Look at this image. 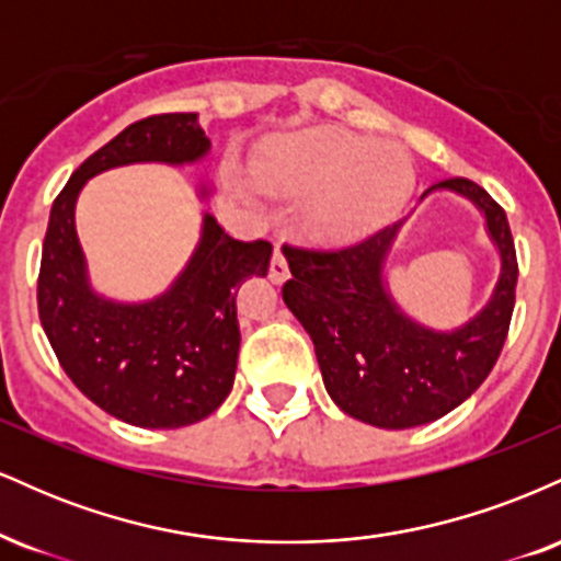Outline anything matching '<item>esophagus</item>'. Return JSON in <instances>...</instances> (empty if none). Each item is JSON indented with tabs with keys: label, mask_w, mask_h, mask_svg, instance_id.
Returning <instances> with one entry per match:
<instances>
[{
	"label": "esophagus",
	"mask_w": 561,
	"mask_h": 561,
	"mask_svg": "<svg viewBox=\"0 0 561 561\" xmlns=\"http://www.w3.org/2000/svg\"><path fill=\"white\" fill-rule=\"evenodd\" d=\"M289 276V268H287V259H285V250H282V244H276L274 248V259H272V266H268V279L274 282V285H282Z\"/></svg>",
	"instance_id": "obj_1"
}]
</instances>
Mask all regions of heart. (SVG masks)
<instances>
[{"label": "heart", "instance_id": "1", "mask_svg": "<svg viewBox=\"0 0 561 561\" xmlns=\"http://www.w3.org/2000/svg\"><path fill=\"white\" fill-rule=\"evenodd\" d=\"M268 192L306 195L302 221L324 242H347L388 224L411 195L414 165L401 145L321 126L268 141L255 158Z\"/></svg>", "mask_w": 561, "mask_h": 561}]
</instances>
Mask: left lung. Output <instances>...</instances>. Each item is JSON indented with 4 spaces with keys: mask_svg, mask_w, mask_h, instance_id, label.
Here are the masks:
<instances>
[{
    "mask_svg": "<svg viewBox=\"0 0 561 561\" xmlns=\"http://www.w3.org/2000/svg\"><path fill=\"white\" fill-rule=\"evenodd\" d=\"M435 190L472 199L501 259L491 300L459 330H430L392 300L385 261L403 221L343 250L285 253L293 279L282 298L311 334L327 392L347 416L375 427H420L465 403L491 375L512 321L517 253L504 208L469 179H446L422 197Z\"/></svg>",
    "mask_w": 561,
    "mask_h": 561,
    "instance_id": "1",
    "label": "left lung"
}]
</instances>
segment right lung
<instances>
[{"mask_svg":"<svg viewBox=\"0 0 561 561\" xmlns=\"http://www.w3.org/2000/svg\"><path fill=\"white\" fill-rule=\"evenodd\" d=\"M210 139L197 113L150 115L89 156L53 203L38 268V319L57 362L115 420L176 430L227 401L237 371V287L266 276L272 242L229 237L210 214L182 274L158 298L118 302L94 293L76 234V199L89 179L131 163H197ZM210 186H199L208 197Z\"/></svg>","mask_w":561,"mask_h":561,"instance_id":"obj_1","label":"right lung"}]
</instances>
